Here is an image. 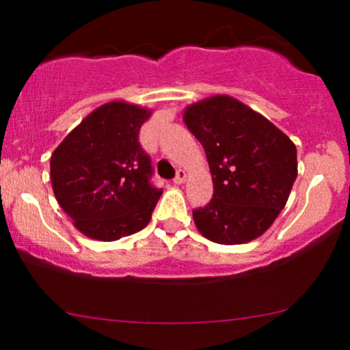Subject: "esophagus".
<instances>
[{
  "mask_svg": "<svg viewBox=\"0 0 350 350\" xmlns=\"http://www.w3.org/2000/svg\"><path fill=\"white\" fill-rule=\"evenodd\" d=\"M186 171L184 170H179L178 171V174H176V178H174V184H178V186H180V184L184 183V180H186Z\"/></svg>",
  "mask_w": 350,
  "mask_h": 350,
  "instance_id": "34e87169",
  "label": "esophagus"
}]
</instances>
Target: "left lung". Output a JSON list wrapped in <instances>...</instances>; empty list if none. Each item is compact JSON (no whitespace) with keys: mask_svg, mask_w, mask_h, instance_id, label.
I'll return each instance as SVG.
<instances>
[{"mask_svg":"<svg viewBox=\"0 0 350 350\" xmlns=\"http://www.w3.org/2000/svg\"><path fill=\"white\" fill-rule=\"evenodd\" d=\"M183 118L204 146L214 183L211 202L192 211L198 230L222 245L258 239L290 198L298 176L295 143L228 95L192 103Z\"/></svg>","mask_w":350,"mask_h":350,"instance_id":"1","label":"left lung"}]
</instances>
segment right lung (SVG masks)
<instances>
[{"label": "right lung", "instance_id": "1", "mask_svg": "<svg viewBox=\"0 0 350 350\" xmlns=\"http://www.w3.org/2000/svg\"><path fill=\"white\" fill-rule=\"evenodd\" d=\"M151 110L108 102L75 126L51 156L55 199L83 235L128 237L150 222L163 191L151 184V158L139 128Z\"/></svg>", "mask_w": 350, "mask_h": 350}]
</instances>
